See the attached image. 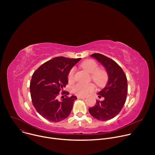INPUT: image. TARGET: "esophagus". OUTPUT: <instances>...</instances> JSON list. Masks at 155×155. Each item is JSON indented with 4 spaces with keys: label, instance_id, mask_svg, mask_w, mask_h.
<instances>
[{
    "label": "esophagus",
    "instance_id": "obj_1",
    "mask_svg": "<svg viewBox=\"0 0 155 155\" xmlns=\"http://www.w3.org/2000/svg\"><path fill=\"white\" fill-rule=\"evenodd\" d=\"M85 98H86L85 97H81V96H78V99H84Z\"/></svg>",
    "mask_w": 155,
    "mask_h": 155
}]
</instances>
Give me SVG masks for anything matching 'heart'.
I'll use <instances>...</instances> for the list:
<instances>
[{"label": "heart", "mask_w": 155, "mask_h": 155, "mask_svg": "<svg viewBox=\"0 0 155 155\" xmlns=\"http://www.w3.org/2000/svg\"><path fill=\"white\" fill-rule=\"evenodd\" d=\"M81 68L88 72L91 73L92 80L99 86H102L105 84L107 81V76L106 73L98 69L97 64L93 60L87 59L84 61L81 65ZM75 68H72L68 74V80L69 82L74 81ZM95 89L94 85L91 83H79L75 84L73 87V92L78 96L84 97L88 94L93 92Z\"/></svg>", "instance_id": "1"}]
</instances>
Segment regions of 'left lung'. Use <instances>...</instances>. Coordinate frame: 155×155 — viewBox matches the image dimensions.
Instances as JSON below:
<instances>
[{"mask_svg": "<svg viewBox=\"0 0 155 155\" xmlns=\"http://www.w3.org/2000/svg\"><path fill=\"white\" fill-rule=\"evenodd\" d=\"M90 56L95 58L105 68L108 80L103 89L98 92L99 97L104 100L96 101V104L89 108V112L94 118L107 121L116 117L124 106L127 93L126 76L120 66L113 59L99 53Z\"/></svg>", "mask_w": 155, "mask_h": 155, "instance_id": "left-lung-1", "label": "left lung"}]
</instances>
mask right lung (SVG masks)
I'll list each match as a JSON object with an SVG mask.
<instances>
[{"mask_svg": "<svg viewBox=\"0 0 155 155\" xmlns=\"http://www.w3.org/2000/svg\"><path fill=\"white\" fill-rule=\"evenodd\" d=\"M80 59L56 57L43 64L33 74L30 83L31 99L37 112L43 118L59 122L70 115L77 97H66L59 101L57 96L68 83L70 70ZM65 94L69 93L62 91Z\"/></svg>", "mask_w": 155, "mask_h": 155, "instance_id": "add662e5", "label": "right lung"}]
</instances>
